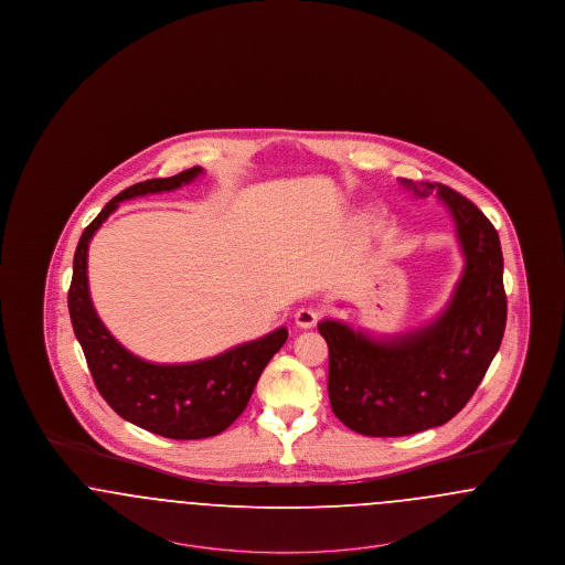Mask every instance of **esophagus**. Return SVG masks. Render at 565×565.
I'll return each instance as SVG.
<instances>
[{
	"label": "esophagus",
	"mask_w": 565,
	"mask_h": 565,
	"mask_svg": "<svg viewBox=\"0 0 565 565\" xmlns=\"http://www.w3.org/2000/svg\"><path fill=\"white\" fill-rule=\"evenodd\" d=\"M318 320H320V311L313 307H300L295 313L296 326L300 328H311L318 323Z\"/></svg>",
	"instance_id": "obj_1"
}]
</instances>
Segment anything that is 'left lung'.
I'll use <instances>...</instances> for the list:
<instances>
[{"mask_svg": "<svg viewBox=\"0 0 565 565\" xmlns=\"http://www.w3.org/2000/svg\"><path fill=\"white\" fill-rule=\"evenodd\" d=\"M436 196L456 220L463 270L447 309L434 322L373 339L339 320H322L328 343V396L334 415L364 436H406L447 424L466 406L500 350L507 328L504 258L483 212L445 184H413Z\"/></svg>", "mask_w": 565, "mask_h": 565, "instance_id": "left-lung-1", "label": "left lung"}]
</instances>
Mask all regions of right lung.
I'll return each instance as SVG.
<instances>
[{
    "instance_id": "obj_1",
    "label": "right lung",
    "mask_w": 565,
    "mask_h": 565,
    "mask_svg": "<svg viewBox=\"0 0 565 565\" xmlns=\"http://www.w3.org/2000/svg\"><path fill=\"white\" fill-rule=\"evenodd\" d=\"M201 173V167H192L173 178L146 180L116 194L82 233L67 295L76 339L104 401L122 419L173 440H196L226 430L245 411L265 366L286 343L288 330L281 326L263 339L190 364L146 362L125 350L99 320L88 292L86 254L95 231L116 212L118 203L180 189Z\"/></svg>"
}]
</instances>
